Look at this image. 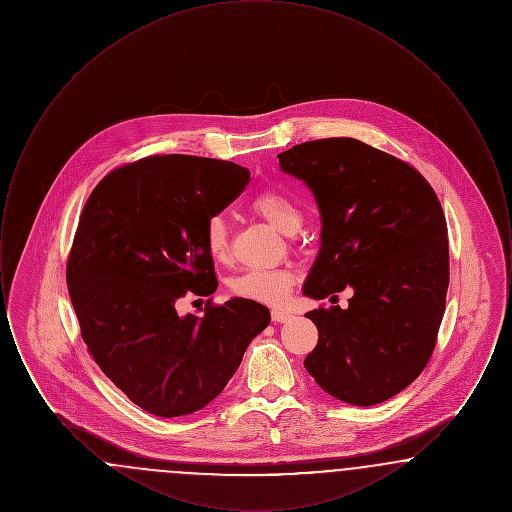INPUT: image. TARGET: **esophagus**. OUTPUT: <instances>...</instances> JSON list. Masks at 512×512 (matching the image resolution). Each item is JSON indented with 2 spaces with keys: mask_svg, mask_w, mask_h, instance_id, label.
Returning a JSON list of instances; mask_svg holds the SVG:
<instances>
[{
  "mask_svg": "<svg viewBox=\"0 0 512 512\" xmlns=\"http://www.w3.org/2000/svg\"><path fill=\"white\" fill-rule=\"evenodd\" d=\"M270 317H272V322H286V320L292 318V313L282 311V309H274V311L270 313Z\"/></svg>",
  "mask_w": 512,
  "mask_h": 512,
  "instance_id": "esophagus-1",
  "label": "esophagus"
}]
</instances>
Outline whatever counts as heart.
<instances>
[{
    "label": "heart",
    "instance_id": "1",
    "mask_svg": "<svg viewBox=\"0 0 512 512\" xmlns=\"http://www.w3.org/2000/svg\"><path fill=\"white\" fill-rule=\"evenodd\" d=\"M251 211L276 226L284 234H295L303 226V209L292 195L267 188L253 195ZM205 245L215 261H226L230 255V230L222 215H211L205 222ZM295 274L290 268H247L228 280V290L236 297L278 305L293 288Z\"/></svg>",
    "mask_w": 512,
    "mask_h": 512
}]
</instances>
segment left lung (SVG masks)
<instances>
[{
	"label": "left lung",
	"mask_w": 512,
	"mask_h": 512,
	"mask_svg": "<svg viewBox=\"0 0 512 512\" xmlns=\"http://www.w3.org/2000/svg\"><path fill=\"white\" fill-rule=\"evenodd\" d=\"M278 161L313 190L322 217L303 293L353 290L347 309L307 313L318 343L303 365L340 401L384 403L420 376L438 341L449 286L438 195L413 165L355 138L305 142Z\"/></svg>",
	"instance_id": "8db88e82"
}]
</instances>
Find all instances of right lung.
Listing matches in <instances>:
<instances>
[{
  "instance_id": "1",
  "label": "right lung",
  "mask_w": 512,
  "mask_h": 512,
  "mask_svg": "<svg viewBox=\"0 0 512 512\" xmlns=\"http://www.w3.org/2000/svg\"><path fill=\"white\" fill-rule=\"evenodd\" d=\"M249 182L219 159L151 155L109 172L88 197L67 259L82 340L103 374L147 413H195L211 403L270 322L242 297L201 315L176 313L188 292L211 295L217 274L205 222Z\"/></svg>"
}]
</instances>
